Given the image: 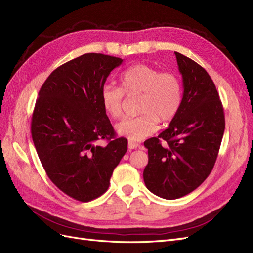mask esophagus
Wrapping results in <instances>:
<instances>
[{
	"mask_svg": "<svg viewBox=\"0 0 253 253\" xmlns=\"http://www.w3.org/2000/svg\"><path fill=\"white\" fill-rule=\"evenodd\" d=\"M127 147H128V149H129V150H133V149L138 148V147H139V144L137 143V142H134V141H128V143H127Z\"/></svg>",
	"mask_w": 253,
	"mask_h": 253,
	"instance_id": "obj_1",
	"label": "esophagus"
}]
</instances>
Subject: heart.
Masks as SVG:
<instances>
[{
	"mask_svg": "<svg viewBox=\"0 0 253 253\" xmlns=\"http://www.w3.org/2000/svg\"><path fill=\"white\" fill-rule=\"evenodd\" d=\"M120 87L104 85L100 91L103 110L118 119L124 114L125 94H141L137 117L126 118L116 126L119 135L140 141L157 131L160 121H170L178 113L182 86L174 73L162 72L147 64H135L120 75Z\"/></svg>",
	"mask_w": 253,
	"mask_h": 253,
	"instance_id": "b5f03b06",
	"label": "heart"
}]
</instances>
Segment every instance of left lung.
Returning <instances> with one entry per match:
<instances>
[{
  "label": "left lung",
  "instance_id": "left-lung-1",
  "mask_svg": "<svg viewBox=\"0 0 253 253\" xmlns=\"http://www.w3.org/2000/svg\"><path fill=\"white\" fill-rule=\"evenodd\" d=\"M175 56L182 77L181 105L167 129L144 141L145 187L165 200L182 197L202 185L215 164L225 131L224 109L209 74L192 59L176 51Z\"/></svg>",
  "mask_w": 253,
  "mask_h": 253
}]
</instances>
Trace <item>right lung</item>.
Instances as JSON below:
<instances>
[{
    "instance_id": "add662e5",
    "label": "right lung",
    "mask_w": 253,
    "mask_h": 253,
    "mask_svg": "<svg viewBox=\"0 0 253 253\" xmlns=\"http://www.w3.org/2000/svg\"><path fill=\"white\" fill-rule=\"evenodd\" d=\"M122 61L94 52L68 61L45 80L35 105L32 136L40 162L56 187L79 202L108 190L127 150L100 101L106 78ZM101 139L109 140L105 147L96 143Z\"/></svg>"
}]
</instances>
